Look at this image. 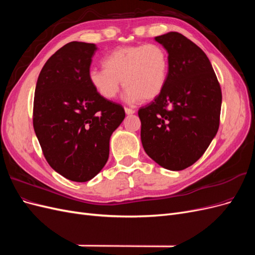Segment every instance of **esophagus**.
<instances>
[{
  "label": "esophagus",
  "instance_id": "esophagus-1",
  "mask_svg": "<svg viewBox=\"0 0 255 255\" xmlns=\"http://www.w3.org/2000/svg\"><path fill=\"white\" fill-rule=\"evenodd\" d=\"M125 111H126V114H127V115H133V114H135V110L128 109V107H126Z\"/></svg>",
  "mask_w": 255,
  "mask_h": 255
}]
</instances>
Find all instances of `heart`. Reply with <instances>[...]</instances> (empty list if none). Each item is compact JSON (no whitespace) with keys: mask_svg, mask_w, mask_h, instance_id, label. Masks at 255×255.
<instances>
[{"mask_svg":"<svg viewBox=\"0 0 255 255\" xmlns=\"http://www.w3.org/2000/svg\"><path fill=\"white\" fill-rule=\"evenodd\" d=\"M104 69L92 68L89 83L104 99L118 96L121 85L127 88L126 99L137 102L151 101L163 92L169 74L166 50L155 43L120 47L103 59Z\"/></svg>","mask_w":255,"mask_h":255,"instance_id":"obj_1","label":"heart"}]
</instances>
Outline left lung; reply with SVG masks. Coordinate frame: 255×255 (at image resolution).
<instances>
[{"mask_svg":"<svg viewBox=\"0 0 255 255\" xmlns=\"http://www.w3.org/2000/svg\"><path fill=\"white\" fill-rule=\"evenodd\" d=\"M168 52L163 92L140 107V137L148 155L163 168L180 171L195 164L219 128L221 88L210 59L177 32L155 37Z\"/></svg>","mask_w":255,"mask_h":255,"instance_id":"1","label":"left lung"}]
</instances>
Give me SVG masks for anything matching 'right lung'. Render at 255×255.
<instances>
[{
    "mask_svg": "<svg viewBox=\"0 0 255 255\" xmlns=\"http://www.w3.org/2000/svg\"><path fill=\"white\" fill-rule=\"evenodd\" d=\"M96 44L72 41L47 60L38 76L33 126L49 165L73 182H87L105 166L110 139L125 109L91 86Z\"/></svg>",
    "mask_w": 255,
    "mask_h": 255,
    "instance_id": "1",
    "label": "right lung"
}]
</instances>
